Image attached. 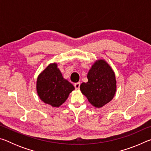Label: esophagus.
Masks as SVG:
<instances>
[{
  "mask_svg": "<svg viewBox=\"0 0 151 151\" xmlns=\"http://www.w3.org/2000/svg\"><path fill=\"white\" fill-rule=\"evenodd\" d=\"M80 85H81V83H76L75 84V87L76 89H79V88H80Z\"/></svg>",
  "mask_w": 151,
  "mask_h": 151,
  "instance_id": "obj_1",
  "label": "esophagus"
}]
</instances>
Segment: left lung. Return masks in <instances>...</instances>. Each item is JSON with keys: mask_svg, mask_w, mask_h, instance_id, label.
<instances>
[{"mask_svg": "<svg viewBox=\"0 0 151 151\" xmlns=\"http://www.w3.org/2000/svg\"><path fill=\"white\" fill-rule=\"evenodd\" d=\"M87 78V83H82L80 89L92 105L101 108L113 99L116 91L115 75L105 60H96L89 70Z\"/></svg>", "mask_w": 151, "mask_h": 151, "instance_id": "obj_1", "label": "left lung"}]
</instances>
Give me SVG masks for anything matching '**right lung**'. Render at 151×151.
Wrapping results in <instances>:
<instances>
[{"label": "right lung", "mask_w": 151, "mask_h": 151, "mask_svg": "<svg viewBox=\"0 0 151 151\" xmlns=\"http://www.w3.org/2000/svg\"><path fill=\"white\" fill-rule=\"evenodd\" d=\"M74 86L63 78L57 63L50 64L40 73L37 81V91L45 103L58 107L66 101Z\"/></svg>", "instance_id": "right-lung-1"}]
</instances>
